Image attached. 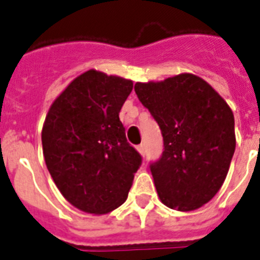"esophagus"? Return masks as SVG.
Returning <instances> with one entry per match:
<instances>
[{
	"instance_id": "1",
	"label": "esophagus",
	"mask_w": 260,
	"mask_h": 260,
	"mask_svg": "<svg viewBox=\"0 0 260 260\" xmlns=\"http://www.w3.org/2000/svg\"><path fill=\"white\" fill-rule=\"evenodd\" d=\"M137 151L140 152L141 156H145V145L144 144L137 145Z\"/></svg>"
}]
</instances>
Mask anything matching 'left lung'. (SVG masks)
I'll list each match as a JSON object with an SVG mask.
<instances>
[{"instance_id": "obj_1", "label": "left lung", "mask_w": 260, "mask_h": 260, "mask_svg": "<svg viewBox=\"0 0 260 260\" xmlns=\"http://www.w3.org/2000/svg\"><path fill=\"white\" fill-rule=\"evenodd\" d=\"M135 92L163 135V153L149 166L160 200L178 211L208 203L224 183L235 152L229 104L191 73L136 82Z\"/></svg>"}]
</instances>
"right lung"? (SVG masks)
Instances as JSON below:
<instances>
[{"label": "right lung", "mask_w": 260, "mask_h": 260, "mask_svg": "<svg viewBox=\"0 0 260 260\" xmlns=\"http://www.w3.org/2000/svg\"><path fill=\"white\" fill-rule=\"evenodd\" d=\"M134 82L94 69L57 97L42 126V151L65 199L88 214L111 212L126 200L141 156L126 141L120 109Z\"/></svg>", "instance_id": "obj_1"}]
</instances>
